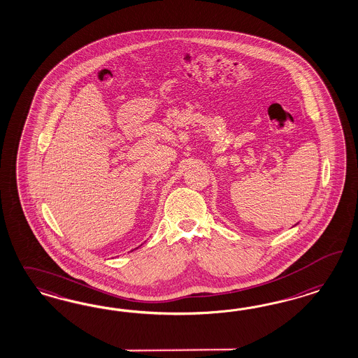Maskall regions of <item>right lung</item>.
<instances>
[{
    "mask_svg": "<svg viewBox=\"0 0 358 358\" xmlns=\"http://www.w3.org/2000/svg\"><path fill=\"white\" fill-rule=\"evenodd\" d=\"M135 250H138V248H135Z\"/></svg>",
    "mask_w": 358,
    "mask_h": 358,
    "instance_id": "add662e5",
    "label": "right lung"
}]
</instances>
